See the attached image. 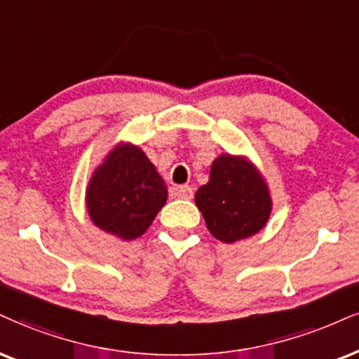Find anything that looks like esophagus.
<instances>
[{
	"mask_svg": "<svg viewBox=\"0 0 359 359\" xmlns=\"http://www.w3.org/2000/svg\"><path fill=\"white\" fill-rule=\"evenodd\" d=\"M176 196L181 198V200H191L193 198V188L188 187V184H184V187H178L175 189Z\"/></svg>",
	"mask_w": 359,
	"mask_h": 359,
	"instance_id": "obj_1",
	"label": "esophagus"
}]
</instances>
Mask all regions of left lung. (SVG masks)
Segmentation results:
<instances>
[{"label":"left lung","mask_w":359,"mask_h":359,"mask_svg":"<svg viewBox=\"0 0 359 359\" xmlns=\"http://www.w3.org/2000/svg\"><path fill=\"white\" fill-rule=\"evenodd\" d=\"M194 201L208 231L229 245L261 231L273 210L266 180L243 154H219L211 163L210 180L198 188Z\"/></svg>","instance_id":"1"}]
</instances>
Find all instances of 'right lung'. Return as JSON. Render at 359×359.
<instances>
[{
    "mask_svg": "<svg viewBox=\"0 0 359 359\" xmlns=\"http://www.w3.org/2000/svg\"><path fill=\"white\" fill-rule=\"evenodd\" d=\"M168 200L165 180L140 146L119 141L91 172L86 211L95 226L119 240H136Z\"/></svg>",
    "mask_w": 359,
    "mask_h": 359,
    "instance_id": "add662e5",
    "label": "right lung"
}]
</instances>
